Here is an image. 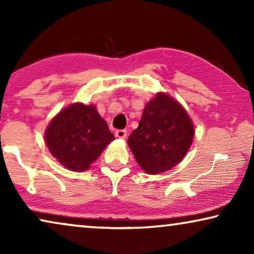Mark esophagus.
Listing matches in <instances>:
<instances>
[{
	"mask_svg": "<svg viewBox=\"0 0 254 254\" xmlns=\"http://www.w3.org/2000/svg\"><path fill=\"white\" fill-rule=\"evenodd\" d=\"M116 136L118 138H126L127 136V130L126 129H118L116 131Z\"/></svg>",
	"mask_w": 254,
	"mask_h": 254,
	"instance_id": "obj_1",
	"label": "esophagus"
}]
</instances>
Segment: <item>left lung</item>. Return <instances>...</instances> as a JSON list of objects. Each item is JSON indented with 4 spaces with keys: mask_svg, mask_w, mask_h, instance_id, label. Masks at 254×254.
Here are the masks:
<instances>
[{
    "mask_svg": "<svg viewBox=\"0 0 254 254\" xmlns=\"http://www.w3.org/2000/svg\"><path fill=\"white\" fill-rule=\"evenodd\" d=\"M193 137L194 127L186 110L168 93L159 92L145 105L128 145L138 165L149 175H157L182 161Z\"/></svg>",
    "mask_w": 254,
    "mask_h": 254,
    "instance_id": "8db88e82",
    "label": "left lung"
}]
</instances>
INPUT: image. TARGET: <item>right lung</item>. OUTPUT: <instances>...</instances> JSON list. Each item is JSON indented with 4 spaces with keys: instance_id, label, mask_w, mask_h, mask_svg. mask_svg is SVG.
<instances>
[{
    "instance_id": "add662e5",
    "label": "right lung",
    "mask_w": 254,
    "mask_h": 254,
    "mask_svg": "<svg viewBox=\"0 0 254 254\" xmlns=\"http://www.w3.org/2000/svg\"><path fill=\"white\" fill-rule=\"evenodd\" d=\"M51 154L72 171H85L114 140L95 105L71 104L51 121L45 131Z\"/></svg>"
}]
</instances>
